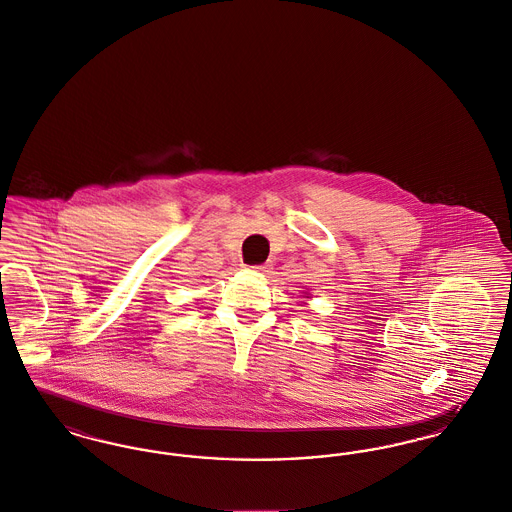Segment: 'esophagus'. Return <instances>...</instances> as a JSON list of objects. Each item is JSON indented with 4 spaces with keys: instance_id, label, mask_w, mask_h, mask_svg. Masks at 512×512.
I'll return each instance as SVG.
<instances>
[{
    "instance_id": "esophagus-1",
    "label": "esophagus",
    "mask_w": 512,
    "mask_h": 512,
    "mask_svg": "<svg viewBox=\"0 0 512 512\" xmlns=\"http://www.w3.org/2000/svg\"><path fill=\"white\" fill-rule=\"evenodd\" d=\"M252 271H258V273H264V271H267V266H252Z\"/></svg>"
}]
</instances>
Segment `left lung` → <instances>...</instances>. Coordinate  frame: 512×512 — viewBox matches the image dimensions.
I'll return each mask as SVG.
<instances>
[{
	"label": "left lung",
	"instance_id": "left-lung-1",
	"mask_svg": "<svg viewBox=\"0 0 512 512\" xmlns=\"http://www.w3.org/2000/svg\"><path fill=\"white\" fill-rule=\"evenodd\" d=\"M304 294H306V292H304ZM306 298H310V296H306Z\"/></svg>",
	"mask_w": 512,
	"mask_h": 512
}]
</instances>
